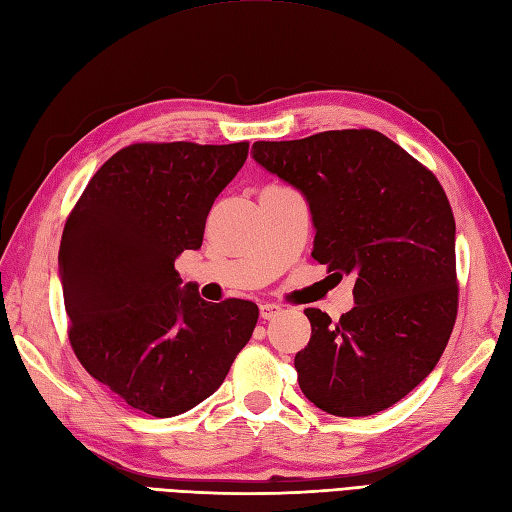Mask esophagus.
<instances>
[{
	"mask_svg": "<svg viewBox=\"0 0 512 512\" xmlns=\"http://www.w3.org/2000/svg\"><path fill=\"white\" fill-rule=\"evenodd\" d=\"M278 315H282V306L271 304V302L260 304V317H263V319H273V317H278Z\"/></svg>",
	"mask_w": 512,
	"mask_h": 512,
	"instance_id": "1",
	"label": "esophagus"
}]
</instances>
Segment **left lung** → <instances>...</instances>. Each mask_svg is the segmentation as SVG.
I'll return each instance as SVG.
<instances>
[{"mask_svg":"<svg viewBox=\"0 0 512 512\" xmlns=\"http://www.w3.org/2000/svg\"><path fill=\"white\" fill-rule=\"evenodd\" d=\"M252 156L306 197L317 263L356 278V306L336 323L304 310L313 334L295 356L299 389L336 417L397 404L439 363L456 321V223L443 186L376 130L256 141Z\"/></svg>","mask_w":512,"mask_h":512,"instance_id":"8db88e82","label":"left lung"}]
</instances>
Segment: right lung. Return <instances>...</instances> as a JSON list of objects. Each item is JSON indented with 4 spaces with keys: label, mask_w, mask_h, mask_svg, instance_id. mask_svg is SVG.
<instances>
[{
    "label": "right lung",
    "mask_w": 512,
    "mask_h": 512,
    "mask_svg": "<svg viewBox=\"0 0 512 512\" xmlns=\"http://www.w3.org/2000/svg\"><path fill=\"white\" fill-rule=\"evenodd\" d=\"M249 143H134L110 156L62 230L60 282L82 367L128 406L176 417L213 395L252 336L258 306L208 304L173 267L199 249Z\"/></svg>",
    "instance_id": "right-lung-1"
}]
</instances>
